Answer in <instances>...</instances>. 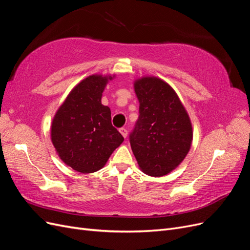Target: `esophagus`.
Here are the masks:
<instances>
[{
  "label": "esophagus",
  "instance_id": "1",
  "mask_svg": "<svg viewBox=\"0 0 250 250\" xmlns=\"http://www.w3.org/2000/svg\"><path fill=\"white\" fill-rule=\"evenodd\" d=\"M119 131H120L121 134H122L123 138H126V137H127V133H128V132H127V130H126V128H120Z\"/></svg>",
  "mask_w": 250,
  "mask_h": 250
}]
</instances>
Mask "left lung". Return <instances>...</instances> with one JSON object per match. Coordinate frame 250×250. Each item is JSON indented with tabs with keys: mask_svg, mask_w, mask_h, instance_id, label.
<instances>
[{
	"mask_svg": "<svg viewBox=\"0 0 250 250\" xmlns=\"http://www.w3.org/2000/svg\"><path fill=\"white\" fill-rule=\"evenodd\" d=\"M140 116L130 134V146L142 172L167 175L185 160L193 141L190 117L167 82L144 76L133 82Z\"/></svg>",
	"mask_w": 250,
	"mask_h": 250,
	"instance_id": "left-lung-1",
	"label": "left lung"
}]
</instances>
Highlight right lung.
Segmentation results:
<instances>
[{
    "label": "right lung",
    "mask_w": 250,
    "mask_h": 250,
    "mask_svg": "<svg viewBox=\"0 0 250 250\" xmlns=\"http://www.w3.org/2000/svg\"><path fill=\"white\" fill-rule=\"evenodd\" d=\"M115 75L94 74L81 80L57 109L51 141L59 158L80 173L102 169L124 138L111 125L110 108L102 93Z\"/></svg>",
    "instance_id": "add662e5"
}]
</instances>
